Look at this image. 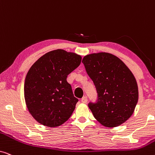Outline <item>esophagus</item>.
<instances>
[{"label":"esophagus","mask_w":155,"mask_h":155,"mask_svg":"<svg viewBox=\"0 0 155 155\" xmlns=\"http://www.w3.org/2000/svg\"><path fill=\"white\" fill-rule=\"evenodd\" d=\"M81 101L84 104H86L87 102V97H82V99H81Z\"/></svg>","instance_id":"esophagus-1"}]
</instances>
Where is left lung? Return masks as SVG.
I'll use <instances>...</instances> for the list:
<instances>
[{
  "mask_svg": "<svg viewBox=\"0 0 155 155\" xmlns=\"http://www.w3.org/2000/svg\"><path fill=\"white\" fill-rule=\"evenodd\" d=\"M98 94L88 107L94 118L109 128L120 126L132 116L138 100L136 80L126 65L106 52L87 55L82 59Z\"/></svg>",
  "mask_w": 155,
  "mask_h": 155,
  "instance_id": "1",
  "label": "left lung"
}]
</instances>
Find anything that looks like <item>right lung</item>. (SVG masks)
I'll return each instance as SVG.
<instances>
[{"label":"right lung","instance_id":"obj_1","mask_svg":"<svg viewBox=\"0 0 155 155\" xmlns=\"http://www.w3.org/2000/svg\"><path fill=\"white\" fill-rule=\"evenodd\" d=\"M81 60L75 53L56 49L31 65L25 78V99L29 112L39 124L54 128L71 116L78 99L66 79Z\"/></svg>","mask_w":155,"mask_h":155}]
</instances>
